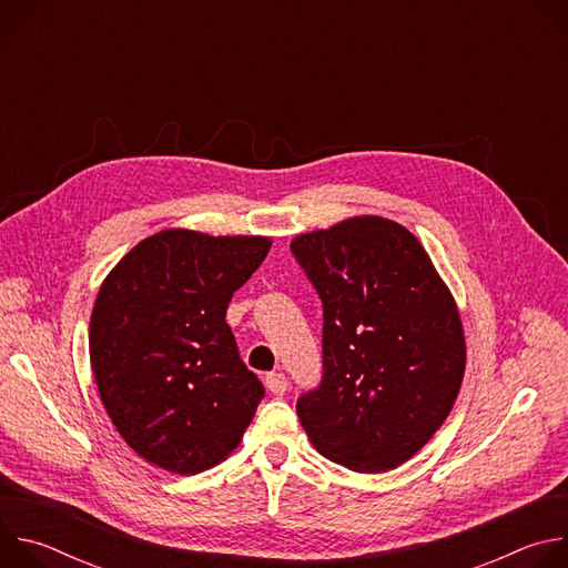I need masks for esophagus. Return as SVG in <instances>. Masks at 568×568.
Masks as SVG:
<instances>
[{
    "mask_svg": "<svg viewBox=\"0 0 568 568\" xmlns=\"http://www.w3.org/2000/svg\"><path fill=\"white\" fill-rule=\"evenodd\" d=\"M265 384H267V388H270L274 395H285V390H287V377H285L281 371L267 373V375H265Z\"/></svg>",
    "mask_w": 568,
    "mask_h": 568,
    "instance_id": "esophagus-1",
    "label": "esophagus"
}]
</instances>
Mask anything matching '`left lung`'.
<instances>
[{"instance_id":"1","label":"left lung","mask_w":568,"mask_h":568,"mask_svg":"<svg viewBox=\"0 0 568 568\" xmlns=\"http://www.w3.org/2000/svg\"><path fill=\"white\" fill-rule=\"evenodd\" d=\"M292 254L323 303V375L298 397V420L326 458L393 469L454 407L465 373L456 301L420 240L379 215L301 233Z\"/></svg>"}]
</instances>
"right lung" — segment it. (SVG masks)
Wrapping results in <instances>:
<instances>
[{
  "instance_id": "1",
  "label": "right lung",
  "mask_w": 568,
  "mask_h": 568,
  "mask_svg": "<svg viewBox=\"0 0 568 568\" xmlns=\"http://www.w3.org/2000/svg\"><path fill=\"white\" fill-rule=\"evenodd\" d=\"M272 240L159 231L103 281L90 321L94 379L121 438L148 463L197 474L242 440L261 379L224 321Z\"/></svg>"
}]
</instances>
